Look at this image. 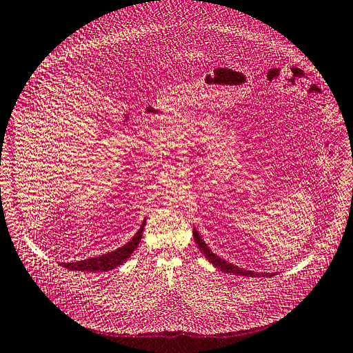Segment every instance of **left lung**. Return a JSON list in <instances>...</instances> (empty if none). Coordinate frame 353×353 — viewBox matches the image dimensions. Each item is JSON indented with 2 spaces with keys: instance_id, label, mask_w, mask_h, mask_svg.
Wrapping results in <instances>:
<instances>
[{
  "instance_id": "left-lung-1",
  "label": "left lung",
  "mask_w": 353,
  "mask_h": 353,
  "mask_svg": "<svg viewBox=\"0 0 353 353\" xmlns=\"http://www.w3.org/2000/svg\"><path fill=\"white\" fill-rule=\"evenodd\" d=\"M192 234H194V241L196 243V246H199L200 252L204 253V256L213 263L216 268H219V270H221L223 272H228V274H233V275H242V276H266V278H271L274 276L275 274H263V272H253V271H246L243 270V268H239L228 261H224L221 258H219L216 253L211 252V249L207 246V243L203 241V237L200 236V233L196 232L195 229L192 230Z\"/></svg>"
}]
</instances>
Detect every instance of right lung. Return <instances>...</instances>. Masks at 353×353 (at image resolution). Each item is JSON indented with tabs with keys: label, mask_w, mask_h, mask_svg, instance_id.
Masks as SVG:
<instances>
[{
	"label": "right lung",
	"mask_w": 353,
	"mask_h": 353,
	"mask_svg": "<svg viewBox=\"0 0 353 353\" xmlns=\"http://www.w3.org/2000/svg\"><path fill=\"white\" fill-rule=\"evenodd\" d=\"M145 224H146V219L143 220L142 225H140L137 233L130 239V242L123 245L121 248L112 250V252H108V253H104V255L91 258V259L62 263V266L68 268V270H72V271H88V272H103V271L114 270V268L124 263L132 256V253L140 243V239H142Z\"/></svg>",
	"instance_id": "add662e5"
}]
</instances>
